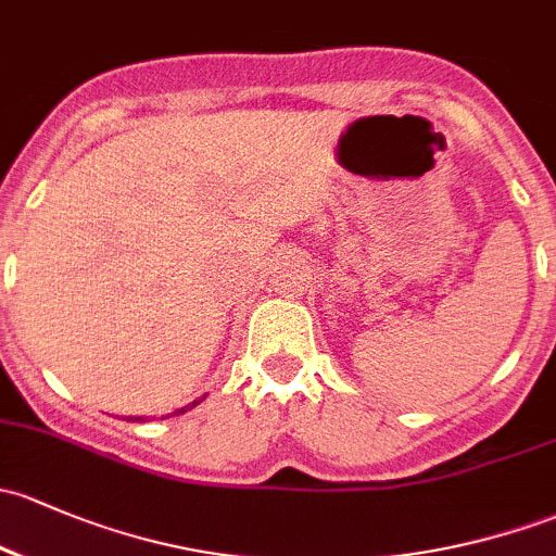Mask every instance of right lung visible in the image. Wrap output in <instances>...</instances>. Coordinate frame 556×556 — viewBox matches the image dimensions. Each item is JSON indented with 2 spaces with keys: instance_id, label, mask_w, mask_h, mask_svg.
Listing matches in <instances>:
<instances>
[{
  "instance_id": "right-lung-1",
  "label": "right lung",
  "mask_w": 556,
  "mask_h": 556,
  "mask_svg": "<svg viewBox=\"0 0 556 556\" xmlns=\"http://www.w3.org/2000/svg\"><path fill=\"white\" fill-rule=\"evenodd\" d=\"M200 402L202 400H194V402H191V405H186V407H180V410H175V413H170V416H180V413H186V410H191V407H197V405H200ZM170 416H167V418H170ZM127 420H132V424H136V420H138V424H143V420L146 418H127Z\"/></svg>"
}]
</instances>
